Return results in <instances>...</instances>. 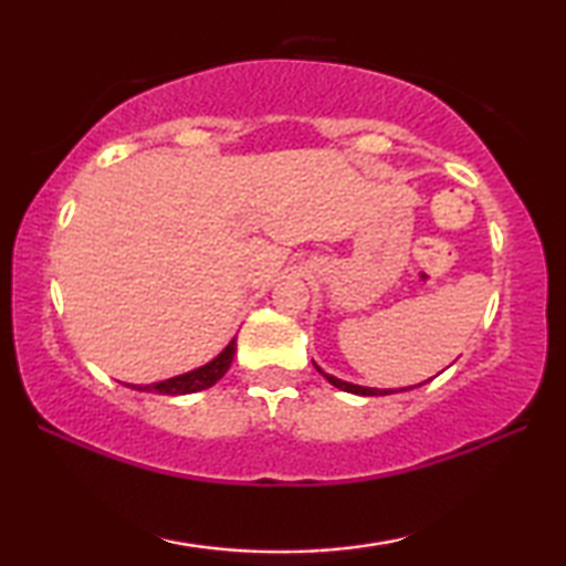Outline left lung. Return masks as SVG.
Returning a JSON list of instances; mask_svg holds the SVG:
<instances>
[{"mask_svg":"<svg viewBox=\"0 0 566 566\" xmlns=\"http://www.w3.org/2000/svg\"><path fill=\"white\" fill-rule=\"evenodd\" d=\"M319 369V367H317ZM322 371V369H319ZM324 375V371H322ZM329 379V385H334L337 389H344V391H352V395H361V397H381V395H391V391L395 389H369V387H359V385H349V381H342V379H337V377H332V375H324ZM421 385H424V381H421ZM405 389H415V387H405Z\"/></svg>","mask_w":566,"mask_h":566,"instance_id":"obj_1","label":"left lung"}]
</instances>
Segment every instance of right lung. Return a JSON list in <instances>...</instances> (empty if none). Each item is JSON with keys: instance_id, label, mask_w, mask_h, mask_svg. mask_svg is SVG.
<instances>
[{"instance_id": "right-lung-1", "label": "right lung", "mask_w": 566, "mask_h": 566, "mask_svg": "<svg viewBox=\"0 0 566 566\" xmlns=\"http://www.w3.org/2000/svg\"><path fill=\"white\" fill-rule=\"evenodd\" d=\"M234 352H237V342L232 339V342H229V347L222 354H219L217 359L205 364V367H199L195 371H187V375L157 381V385H147V387L132 385V389L155 391V395H191V391H202L207 387L217 385V381L227 375L229 364H232V359H234Z\"/></svg>"}]
</instances>
